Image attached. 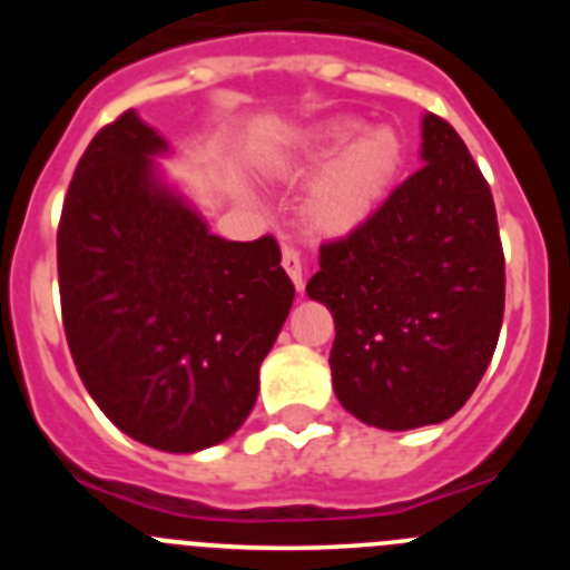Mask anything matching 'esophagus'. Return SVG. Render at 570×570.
I'll return each instance as SVG.
<instances>
[{
    "instance_id": "34e87169",
    "label": "esophagus",
    "mask_w": 570,
    "mask_h": 570,
    "mask_svg": "<svg viewBox=\"0 0 570 570\" xmlns=\"http://www.w3.org/2000/svg\"><path fill=\"white\" fill-rule=\"evenodd\" d=\"M282 268H285V274L291 276V282H294L296 291L305 288V274H302V256H299V250L282 248Z\"/></svg>"
}]
</instances>
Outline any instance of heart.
Masks as SVG:
<instances>
[{"label":"heart","instance_id":"1","mask_svg":"<svg viewBox=\"0 0 570 570\" xmlns=\"http://www.w3.org/2000/svg\"><path fill=\"white\" fill-rule=\"evenodd\" d=\"M362 128V122L331 125L288 163L291 176L322 170L305 196V223L314 234L340 239L360 230L374 219L400 176L405 159L400 134L387 125Z\"/></svg>","mask_w":570,"mask_h":570}]
</instances>
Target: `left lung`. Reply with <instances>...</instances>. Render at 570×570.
<instances>
[{"instance_id":"8db88e82","label":"left lung","mask_w":570,"mask_h":570,"mask_svg":"<svg viewBox=\"0 0 570 570\" xmlns=\"http://www.w3.org/2000/svg\"><path fill=\"white\" fill-rule=\"evenodd\" d=\"M420 159L371 223L322 245L305 288L334 316L336 400L382 431L454 416L485 374L505 311L485 176L434 114L422 116Z\"/></svg>"}]
</instances>
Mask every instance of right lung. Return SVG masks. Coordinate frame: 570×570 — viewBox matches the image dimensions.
Wrapping results in <instances>:
<instances>
[{"label": "right lung", "mask_w": 570, "mask_h": 570, "mask_svg": "<svg viewBox=\"0 0 570 570\" xmlns=\"http://www.w3.org/2000/svg\"><path fill=\"white\" fill-rule=\"evenodd\" d=\"M136 110L90 139L57 234L70 354L119 431L168 454L228 440L294 302L274 236L228 242L165 176Z\"/></svg>", "instance_id": "add662e5"}]
</instances>
